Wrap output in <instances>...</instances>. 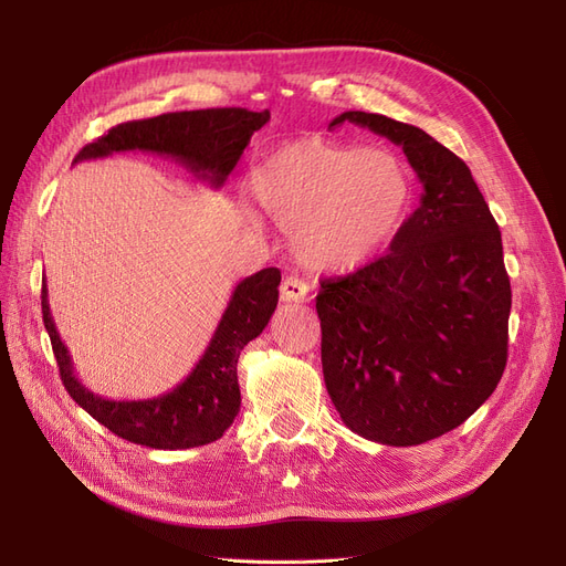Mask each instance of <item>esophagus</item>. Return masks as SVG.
Wrapping results in <instances>:
<instances>
[{
  "instance_id": "1",
  "label": "esophagus",
  "mask_w": 566,
  "mask_h": 566,
  "mask_svg": "<svg viewBox=\"0 0 566 566\" xmlns=\"http://www.w3.org/2000/svg\"><path fill=\"white\" fill-rule=\"evenodd\" d=\"M306 297H310V285H306L302 279H295V276H287L283 283H281V300L283 302H306Z\"/></svg>"
}]
</instances>
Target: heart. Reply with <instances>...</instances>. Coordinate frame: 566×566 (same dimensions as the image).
<instances>
[{"instance_id": "1", "label": "heart", "mask_w": 566, "mask_h": 566, "mask_svg": "<svg viewBox=\"0 0 566 566\" xmlns=\"http://www.w3.org/2000/svg\"><path fill=\"white\" fill-rule=\"evenodd\" d=\"M250 191L290 233L304 266L347 273L368 264L399 233L413 181L389 148L306 136L266 153L252 167Z\"/></svg>"}]
</instances>
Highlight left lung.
Masks as SVG:
<instances>
[{
	"mask_svg": "<svg viewBox=\"0 0 566 566\" xmlns=\"http://www.w3.org/2000/svg\"><path fill=\"white\" fill-rule=\"evenodd\" d=\"M347 123L401 146L422 193L385 256L321 283L323 380L352 432L418 447L465 422L503 378L512 306L503 241L455 153L378 113L347 111L331 129Z\"/></svg>",
	"mask_w": 566,
	"mask_h": 566,
	"instance_id": "8db88e82",
	"label": "left lung"
}]
</instances>
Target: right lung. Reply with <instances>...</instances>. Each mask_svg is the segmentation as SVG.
Listing matches in <instances>:
<instances>
[{
	"label": "right lung",
	"instance_id": "1",
	"mask_svg": "<svg viewBox=\"0 0 566 566\" xmlns=\"http://www.w3.org/2000/svg\"><path fill=\"white\" fill-rule=\"evenodd\" d=\"M269 111L208 108L165 113L113 127L101 139L84 146L73 163L108 158L113 153L146 150L175 158L200 181L219 188L241 160L250 136L269 123ZM279 269H262L233 287L208 349L188 378L160 397L113 401L84 387L73 370L49 310L46 279L42 281V318L54 347L61 380L67 394L117 437L148 449L179 451L217 441L241 410L238 356L260 335L279 304Z\"/></svg>",
	"mask_w": 566,
	"mask_h": 566
}]
</instances>
